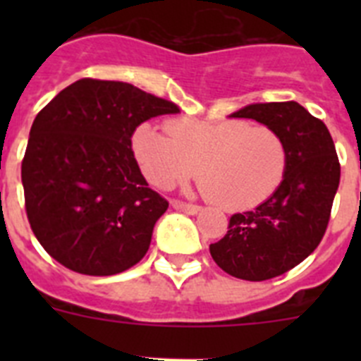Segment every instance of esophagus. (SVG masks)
Here are the masks:
<instances>
[{"mask_svg": "<svg viewBox=\"0 0 361 361\" xmlns=\"http://www.w3.org/2000/svg\"><path fill=\"white\" fill-rule=\"evenodd\" d=\"M171 206H173L177 212L188 213V215H197V213L200 212V206H197V204L180 202V200H173V202H171Z\"/></svg>", "mask_w": 361, "mask_h": 361, "instance_id": "obj_1", "label": "esophagus"}]
</instances>
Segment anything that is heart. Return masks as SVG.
Segmentation results:
<instances>
[{
	"label": "heart",
	"instance_id": "b5f03b06",
	"mask_svg": "<svg viewBox=\"0 0 361 361\" xmlns=\"http://www.w3.org/2000/svg\"><path fill=\"white\" fill-rule=\"evenodd\" d=\"M132 149L153 186L170 190L197 173L204 193L226 209L269 199L288 170V146L276 130L245 121L175 119L164 130L139 124Z\"/></svg>",
	"mask_w": 361,
	"mask_h": 361
}]
</instances>
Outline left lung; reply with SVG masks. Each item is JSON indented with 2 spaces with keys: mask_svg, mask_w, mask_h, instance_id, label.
I'll use <instances>...</instances> for the list:
<instances>
[{
  "mask_svg": "<svg viewBox=\"0 0 361 361\" xmlns=\"http://www.w3.org/2000/svg\"><path fill=\"white\" fill-rule=\"evenodd\" d=\"M229 117L266 124L288 146L279 190L253 212L235 213L224 238L209 245L228 275L260 282L288 273L318 247L340 184V162L327 126L295 101L247 104Z\"/></svg>",
  "mask_w": 361,
  "mask_h": 361,
  "instance_id": "obj_1",
  "label": "left lung"
}]
</instances>
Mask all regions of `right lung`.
I'll use <instances>...</instances> for the list:
<instances>
[{"label":"right lung","instance_id":"obj_1","mask_svg":"<svg viewBox=\"0 0 361 361\" xmlns=\"http://www.w3.org/2000/svg\"><path fill=\"white\" fill-rule=\"evenodd\" d=\"M178 111L130 82L86 78L37 114L21 183L32 231L54 260L110 276L145 257L168 200L148 188L132 135L145 121Z\"/></svg>","mask_w":361,"mask_h":361}]
</instances>
